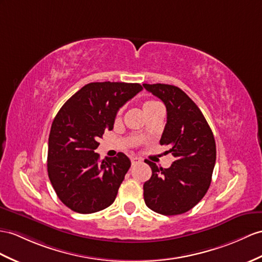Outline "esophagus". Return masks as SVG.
I'll return each instance as SVG.
<instances>
[{
    "mask_svg": "<svg viewBox=\"0 0 262 262\" xmlns=\"http://www.w3.org/2000/svg\"><path fill=\"white\" fill-rule=\"evenodd\" d=\"M140 161H141V160H140L139 158H137V157H131V163H132V164H137V163H139Z\"/></svg>",
    "mask_w": 262,
    "mask_h": 262,
    "instance_id": "obj_1",
    "label": "esophagus"
}]
</instances>
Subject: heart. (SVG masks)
<instances>
[{
	"label": "heart",
	"instance_id": "obj_1",
	"mask_svg": "<svg viewBox=\"0 0 262 262\" xmlns=\"http://www.w3.org/2000/svg\"><path fill=\"white\" fill-rule=\"evenodd\" d=\"M158 105H161L160 103H159V102H157V101H145L144 103H143V110H144V113L145 112H148L149 110H151V109H153V107H156V106H158ZM121 114H122V109H120L119 111H118V113H117V118H120L121 117Z\"/></svg>",
	"mask_w": 262,
	"mask_h": 262
}]
</instances>
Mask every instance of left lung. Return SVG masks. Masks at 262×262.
I'll return each instance as SVG.
<instances>
[{
  "instance_id": "8db88e82",
  "label": "left lung",
  "mask_w": 262,
  "mask_h": 262,
  "mask_svg": "<svg viewBox=\"0 0 262 262\" xmlns=\"http://www.w3.org/2000/svg\"><path fill=\"white\" fill-rule=\"evenodd\" d=\"M167 107V124L160 144L170 145L176 158L168 169L152 170L143 184L144 202L155 212L181 214L192 209L210 187L215 163V141L206 118L181 89L169 84H143Z\"/></svg>"
}]
</instances>
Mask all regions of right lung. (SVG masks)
<instances>
[{
	"instance_id": "right-lung-1",
	"label": "right lung",
	"mask_w": 262,
	"mask_h": 262,
	"mask_svg": "<svg viewBox=\"0 0 262 262\" xmlns=\"http://www.w3.org/2000/svg\"><path fill=\"white\" fill-rule=\"evenodd\" d=\"M139 83L92 82L57 112L49 136L48 173L55 193L75 212L93 213L111 206L131 162L124 153L99 160L94 150L117 112L142 90Z\"/></svg>"
}]
</instances>
